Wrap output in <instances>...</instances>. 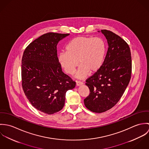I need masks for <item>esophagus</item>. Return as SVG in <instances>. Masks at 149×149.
<instances>
[{
	"mask_svg": "<svg viewBox=\"0 0 149 149\" xmlns=\"http://www.w3.org/2000/svg\"><path fill=\"white\" fill-rule=\"evenodd\" d=\"M84 83L81 81H76V85L77 86H80V85H83Z\"/></svg>",
	"mask_w": 149,
	"mask_h": 149,
	"instance_id": "obj_1",
	"label": "esophagus"
}]
</instances>
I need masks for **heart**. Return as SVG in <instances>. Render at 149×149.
Instances as JSON below:
<instances>
[{"mask_svg":"<svg viewBox=\"0 0 149 149\" xmlns=\"http://www.w3.org/2000/svg\"><path fill=\"white\" fill-rule=\"evenodd\" d=\"M107 52L104 41L99 37L80 36L70 40L65 47V52L59 54L58 59L64 70L69 74L76 73L78 79H83L89 73H95L104 64Z\"/></svg>","mask_w":149,"mask_h":149,"instance_id":"obj_1","label":"heart"}]
</instances>
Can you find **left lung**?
<instances>
[{
	"label": "left lung",
	"mask_w": 149,
	"mask_h": 149,
	"mask_svg": "<svg viewBox=\"0 0 149 149\" xmlns=\"http://www.w3.org/2000/svg\"><path fill=\"white\" fill-rule=\"evenodd\" d=\"M108 48L101 69L86 80L89 95L84 100L90 111L102 113L111 109L120 100L131 79L132 61L127 42L113 32L102 30Z\"/></svg>",
	"instance_id": "1"
}]
</instances>
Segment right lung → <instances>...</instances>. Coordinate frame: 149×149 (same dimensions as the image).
Masks as SVG:
<instances>
[{
  "instance_id": "right-lung-1",
  "label": "right lung",
  "mask_w": 149,
  "mask_h": 149,
  "mask_svg": "<svg viewBox=\"0 0 149 149\" xmlns=\"http://www.w3.org/2000/svg\"><path fill=\"white\" fill-rule=\"evenodd\" d=\"M69 34L48 33L30 43L22 59V85L31 105L38 111L53 114L64 107L67 91L76 82L62 71L57 45Z\"/></svg>"
}]
</instances>
